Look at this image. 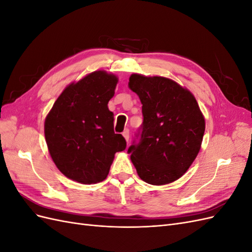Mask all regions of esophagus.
I'll list each match as a JSON object with an SVG mask.
<instances>
[{"mask_svg": "<svg viewBox=\"0 0 252 252\" xmlns=\"http://www.w3.org/2000/svg\"><path fill=\"white\" fill-rule=\"evenodd\" d=\"M123 136L125 138V140L128 142L129 141V129H125L123 131Z\"/></svg>", "mask_w": 252, "mask_h": 252, "instance_id": "1", "label": "esophagus"}]
</instances>
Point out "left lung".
Returning <instances> with one entry per match:
<instances>
[{"label":"left lung","instance_id":"8db88e82","mask_svg":"<svg viewBox=\"0 0 252 252\" xmlns=\"http://www.w3.org/2000/svg\"><path fill=\"white\" fill-rule=\"evenodd\" d=\"M128 86L140 97L143 123L127 152L144 182L168 184L181 178L199 154L203 114L191 93L170 79L134 73Z\"/></svg>","mask_w":252,"mask_h":252}]
</instances>
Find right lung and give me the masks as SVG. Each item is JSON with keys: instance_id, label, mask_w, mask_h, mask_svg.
<instances>
[{"instance_id": "1", "label": "right lung", "mask_w": 252, "mask_h": 252, "mask_svg": "<svg viewBox=\"0 0 252 252\" xmlns=\"http://www.w3.org/2000/svg\"><path fill=\"white\" fill-rule=\"evenodd\" d=\"M116 75L94 71L66 87L45 120V139L59 170L82 184L106 179L114 154L126 149V140L113 131L108 102Z\"/></svg>"}]
</instances>
